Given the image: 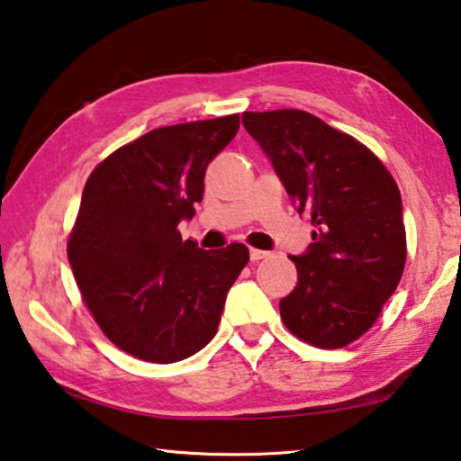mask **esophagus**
<instances>
[{"label": "esophagus", "mask_w": 461, "mask_h": 461, "mask_svg": "<svg viewBox=\"0 0 461 461\" xmlns=\"http://www.w3.org/2000/svg\"><path fill=\"white\" fill-rule=\"evenodd\" d=\"M267 257H268V252H267V250L250 249V260H252V262H257V260H262V258H267Z\"/></svg>", "instance_id": "34e87169"}]
</instances>
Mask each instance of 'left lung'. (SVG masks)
I'll return each instance as SVG.
<instances>
[{"label": "left lung", "instance_id": "obj_1", "mask_svg": "<svg viewBox=\"0 0 461 461\" xmlns=\"http://www.w3.org/2000/svg\"><path fill=\"white\" fill-rule=\"evenodd\" d=\"M242 125L316 229L304 255L290 257L298 285L280 318L316 348H344L400 285L408 250L398 185L358 139L306 111H244Z\"/></svg>", "mask_w": 461, "mask_h": 461}]
</instances>
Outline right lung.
Returning <instances> with one entry per match:
<instances>
[{
  "instance_id": "1",
  "label": "right lung",
  "mask_w": 461,
  "mask_h": 461,
  "mask_svg": "<svg viewBox=\"0 0 461 461\" xmlns=\"http://www.w3.org/2000/svg\"><path fill=\"white\" fill-rule=\"evenodd\" d=\"M239 115L153 129L93 168L68 257L83 303L109 340L153 364L203 350L217 334L249 249L203 250L178 222L203 201L204 171L237 135Z\"/></svg>"
}]
</instances>
